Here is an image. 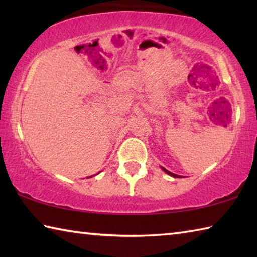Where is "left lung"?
<instances>
[{
  "label": "left lung",
  "mask_w": 257,
  "mask_h": 257,
  "mask_svg": "<svg viewBox=\"0 0 257 257\" xmlns=\"http://www.w3.org/2000/svg\"><path fill=\"white\" fill-rule=\"evenodd\" d=\"M161 169H162V170H163L165 173H168L169 176H171V177H173V178H180V177H181V176H178V175H176V173H172V172H170V171L167 170V169L163 168V167H161Z\"/></svg>",
  "instance_id": "1"
}]
</instances>
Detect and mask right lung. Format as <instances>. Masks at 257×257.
I'll return each mask as SVG.
<instances>
[{
  "label": "right lung",
  "instance_id": "add662e5",
  "mask_svg": "<svg viewBox=\"0 0 257 257\" xmlns=\"http://www.w3.org/2000/svg\"><path fill=\"white\" fill-rule=\"evenodd\" d=\"M92 177H93V176H90V177H87V178H92Z\"/></svg>",
  "mask_w": 257,
  "mask_h": 257
}]
</instances>
